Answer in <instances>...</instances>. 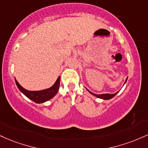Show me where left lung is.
<instances>
[{
  "label": "left lung",
  "mask_w": 148,
  "mask_h": 148,
  "mask_svg": "<svg viewBox=\"0 0 148 148\" xmlns=\"http://www.w3.org/2000/svg\"><path fill=\"white\" fill-rule=\"evenodd\" d=\"M127 78H128V77H127ZM127 78L126 79V81H125V83H126V81H127ZM88 92H89L90 93V94L93 95H94V96L100 98V99H105V100L111 99V98H113V97L116 95L118 94V93L119 92V91H118V92H117L114 93V94H101V95H97V94H95V93L89 91V90H88Z\"/></svg>",
  "instance_id": "left-lung-1"
}]
</instances>
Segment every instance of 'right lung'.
Segmentation results:
<instances>
[{"mask_svg": "<svg viewBox=\"0 0 148 148\" xmlns=\"http://www.w3.org/2000/svg\"><path fill=\"white\" fill-rule=\"evenodd\" d=\"M60 76H58L55 84L53 85L51 88L45 90H42L30 91L22 87L21 85L18 84V81L15 79V82H16L18 90L28 99L37 103H44L45 101H49V99H52L57 94L59 88H60Z\"/></svg>", "mask_w": 148, "mask_h": 148, "instance_id": "add662e5", "label": "right lung"}]
</instances>
